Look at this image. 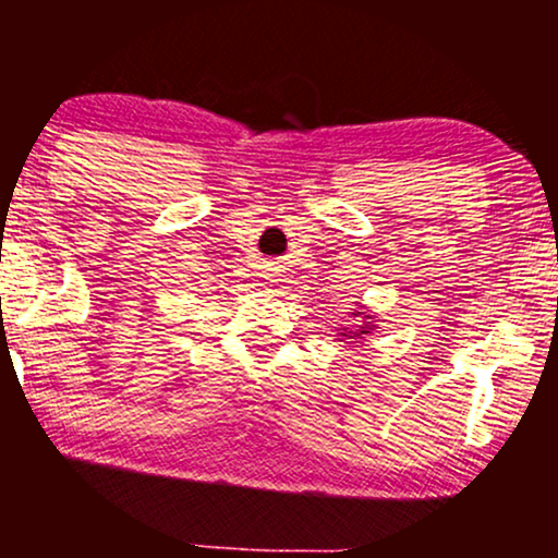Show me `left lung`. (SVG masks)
<instances>
[{"label":"left lung","instance_id":"8db88e82","mask_svg":"<svg viewBox=\"0 0 558 558\" xmlns=\"http://www.w3.org/2000/svg\"><path fill=\"white\" fill-rule=\"evenodd\" d=\"M362 332H367V330H362Z\"/></svg>","mask_w":558,"mask_h":558}]
</instances>
